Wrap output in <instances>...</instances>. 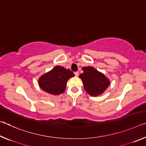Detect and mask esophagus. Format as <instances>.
I'll list each match as a JSON object with an SVG mask.
<instances>
[{
  "mask_svg": "<svg viewBox=\"0 0 146 146\" xmlns=\"http://www.w3.org/2000/svg\"><path fill=\"white\" fill-rule=\"evenodd\" d=\"M74 73H75V75L76 76H78V75H79L78 71H76V72H75Z\"/></svg>",
  "mask_w": 146,
  "mask_h": 146,
  "instance_id": "34e87169",
  "label": "esophagus"
}]
</instances>
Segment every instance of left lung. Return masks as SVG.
I'll list each match as a JSON object with an SVG mask.
<instances>
[{
  "label": "left lung",
  "instance_id": "left-lung-1",
  "mask_svg": "<svg viewBox=\"0 0 146 146\" xmlns=\"http://www.w3.org/2000/svg\"><path fill=\"white\" fill-rule=\"evenodd\" d=\"M82 70L84 73L79 77L82 80L86 91L91 96L97 97L101 95L110 86V80L93 67H84Z\"/></svg>",
  "mask_w": 146,
  "mask_h": 146
}]
</instances>
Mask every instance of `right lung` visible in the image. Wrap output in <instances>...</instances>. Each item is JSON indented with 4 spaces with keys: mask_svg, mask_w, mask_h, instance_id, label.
Returning a JSON list of instances; mask_svg holds the SVG:
<instances>
[{
    "mask_svg": "<svg viewBox=\"0 0 146 146\" xmlns=\"http://www.w3.org/2000/svg\"><path fill=\"white\" fill-rule=\"evenodd\" d=\"M74 76L70 70L56 66L39 78L38 85L46 93L58 95L64 92L68 80Z\"/></svg>",
    "mask_w": 146,
    "mask_h": 146,
    "instance_id": "right-lung-1",
    "label": "right lung"
}]
</instances>
